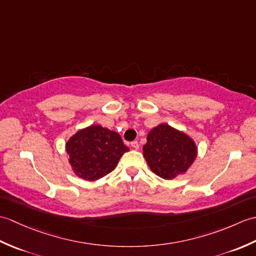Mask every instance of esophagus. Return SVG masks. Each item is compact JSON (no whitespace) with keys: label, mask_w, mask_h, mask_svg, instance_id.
I'll return each instance as SVG.
<instances>
[{"label":"esophagus","mask_w":256,"mask_h":256,"mask_svg":"<svg viewBox=\"0 0 256 256\" xmlns=\"http://www.w3.org/2000/svg\"><path fill=\"white\" fill-rule=\"evenodd\" d=\"M131 146H132L134 150H138V148H140V145H138V143L136 142V140H133V142L131 143Z\"/></svg>","instance_id":"34e87169"}]
</instances>
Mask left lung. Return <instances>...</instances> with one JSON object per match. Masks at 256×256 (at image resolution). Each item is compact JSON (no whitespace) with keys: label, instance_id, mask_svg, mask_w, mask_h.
<instances>
[{"label":"left lung","instance_id":"1","mask_svg":"<svg viewBox=\"0 0 256 256\" xmlns=\"http://www.w3.org/2000/svg\"><path fill=\"white\" fill-rule=\"evenodd\" d=\"M143 150L150 170L164 179H172L186 172L197 156L194 140L168 124L152 130Z\"/></svg>","mask_w":256,"mask_h":256}]
</instances>
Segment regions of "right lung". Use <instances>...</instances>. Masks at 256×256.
Segmentation results:
<instances>
[{
	"label": "right lung",
	"mask_w": 256,
	"mask_h": 256,
	"mask_svg": "<svg viewBox=\"0 0 256 256\" xmlns=\"http://www.w3.org/2000/svg\"><path fill=\"white\" fill-rule=\"evenodd\" d=\"M66 150L76 175L91 182L111 172L128 148L116 132L91 125L76 133Z\"/></svg>",
	"instance_id": "1"
}]
</instances>
